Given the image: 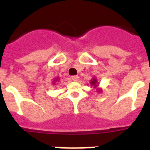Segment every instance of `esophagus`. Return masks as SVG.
<instances>
[{
  "mask_svg": "<svg viewBox=\"0 0 150 150\" xmlns=\"http://www.w3.org/2000/svg\"><path fill=\"white\" fill-rule=\"evenodd\" d=\"M71 79H72L74 81H77L78 79H79V76H71Z\"/></svg>",
  "mask_w": 150,
  "mask_h": 150,
  "instance_id": "obj_1",
  "label": "esophagus"
}]
</instances>
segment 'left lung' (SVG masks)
<instances>
[{"mask_svg": "<svg viewBox=\"0 0 150 150\" xmlns=\"http://www.w3.org/2000/svg\"><path fill=\"white\" fill-rule=\"evenodd\" d=\"M90 84L93 86V88H97L96 91H98V92H100V91H101V89H100V88H98L99 83H98V80H97L96 77H93L91 80H90Z\"/></svg>", "mask_w": 150, "mask_h": 150, "instance_id": "1", "label": "left lung"}]
</instances>
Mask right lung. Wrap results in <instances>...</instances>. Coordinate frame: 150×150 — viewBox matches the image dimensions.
Listing matches in <instances>:
<instances>
[{
  "instance_id": "add662e5",
  "label": "right lung",
  "mask_w": 150,
  "mask_h": 150,
  "mask_svg": "<svg viewBox=\"0 0 150 150\" xmlns=\"http://www.w3.org/2000/svg\"><path fill=\"white\" fill-rule=\"evenodd\" d=\"M59 79H59V77H58V76H57L56 78H55V79H54V80H53V82H52V83H53V84L55 85V82L59 81Z\"/></svg>"
}]
</instances>
